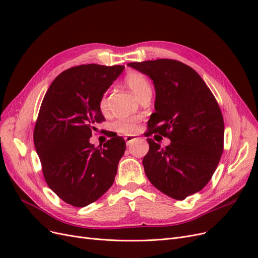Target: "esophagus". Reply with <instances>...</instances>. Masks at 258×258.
Segmentation results:
<instances>
[{
    "mask_svg": "<svg viewBox=\"0 0 258 258\" xmlns=\"http://www.w3.org/2000/svg\"><path fill=\"white\" fill-rule=\"evenodd\" d=\"M136 140H137L136 137H126V138H124V141H126L127 146H129L132 142H135Z\"/></svg>",
    "mask_w": 258,
    "mask_h": 258,
    "instance_id": "34e87169",
    "label": "esophagus"
}]
</instances>
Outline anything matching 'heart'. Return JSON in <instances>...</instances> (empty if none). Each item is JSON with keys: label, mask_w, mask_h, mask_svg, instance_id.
Returning <instances> with one entry per match:
<instances>
[{"label": "heart", "mask_w": 258, "mask_h": 258, "mask_svg": "<svg viewBox=\"0 0 258 258\" xmlns=\"http://www.w3.org/2000/svg\"><path fill=\"white\" fill-rule=\"evenodd\" d=\"M124 83L128 87L134 91L136 95L141 100L146 96H152V85L147 77L142 74L134 72L130 73L124 79ZM100 108L103 113H106L108 110V98L107 95H104L100 101ZM114 129L118 134L124 136L135 135L139 130V119L137 118H121L114 123Z\"/></svg>", "instance_id": "1"}]
</instances>
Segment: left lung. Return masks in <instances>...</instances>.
Returning a JSON list of instances; mask_svg holds the SVG:
<instances>
[{"label":"left lung","mask_w":258,"mask_h":258,"mask_svg":"<svg viewBox=\"0 0 258 258\" xmlns=\"http://www.w3.org/2000/svg\"><path fill=\"white\" fill-rule=\"evenodd\" d=\"M150 76L156 91L155 113L146 137L171 140L162 148L147 139L143 167L150 182L167 196L184 200L209 183L224 150V119L216 99L200 75L172 59L131 62Z\"/></svg>","instance_id":"8db88e82"}]
</instances>
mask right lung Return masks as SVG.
<instances>
[{
	"mask_svg": "<svg viewBox=\"0 0 258 258\" xmlns=\"http://www.w3.org/2000/svg\"><path fill=\"white\" fill-rule=\"evenodd\" d=\"M123 66L83 64L59 74L46 92L34 128V145L49 188L73 207L98 200L113 185L126 142L115 136L95 147L92 131L104 117L100 101Z\"/></svg>",
	"mask_w": 258,
	"mask_h": 258,
	"instance_id": "right-lung-1",
	"label": "right lung"
}]
</instances>
